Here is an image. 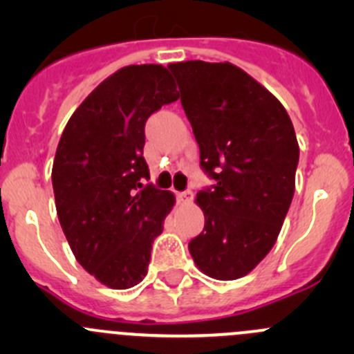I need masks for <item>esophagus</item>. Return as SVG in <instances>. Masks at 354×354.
Returning a JSON list of instances; mask_svg holds the SVG:
<instances>
[{"mask_svg":"<svg viewBox=\"0 0 354 354\" xmlns=\"http://www.w3.org/2000/svg\"><path fill=\"white\" fill-rule=\"evenodd\" d=\"M176 197H178V200H180V202H190L192 198H194V192L192 190H185V192H178L176 194Z\"/></svg>","mask_w":354,"mask_h":354,"instance_id":"esophagus-1","label":"esophagus"}]
</instances>
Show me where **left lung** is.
Returning <instances> with one entry per match:
<instances>
[{
	"label": "left lung",
	"mask_w": 354,
	"mask_h": 354,
	"mask_svg": "<svg viewBox=\"0 0 354 354\" xmlns=\"http://www.w3.org/2000/svg\"><path fill=\"white\" fill-rule=\"evenodd\" d=\"M214 185L197 194L203 231L188 243L194 262L219 281L243 277L270 252L292 195L299 147L284 106L231 63L167 66Z\"/></svg>",
	"instance_id": "1"
}]
</instances>
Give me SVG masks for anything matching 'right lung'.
I'll use <instances>...</instances> for the list:
<instances>
[{
  "label": "right lung",
  "instance_id": "add662e5",
  "mask_svg": "<svg viewBox=\"0 0 354 354\" xmlns=\"http://www.w3.org/2000/svg\"><path fill=\"white\" fill-rule=\"evenodd\" d=\"M174 101L167 68H121L71 114L56 149L51 178L63 233L78 263L113 289L144 279L174 205L171 192L144 185L145 123Z\"/></svg>",
  "mask_w": 354,
  "mask_h": 354
}]
</instances>
